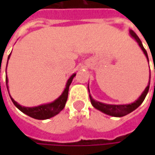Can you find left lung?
<instances>
[{
	"instance_id": "obj_1",
	"label": "left lung",
	"mask_w": 155,
	"mask_h": 155,
	"mask_svg": "<svg viewBox=\"0 0 155 155\" xmlns=\"http://www.w3.org/2000/svg\"><path fill=\"white\" fill-rule=\"evenodd\" d=\"M130 35L131 36L136 40V41L139 43V45H140L142 51H143V53L145 54V56L148 59L149 61V57H148V54H147L146 50L143 48V45H142V42L140 41V39L138 37V35L135 34V32L133 31L132 30H130ZM155 72V71H154ZM150 82H149V84L148 86L146 87V89L144 90V91L143 92V94H141L138 100H137L135 102H134L132 104H104V103H101L99 101H95L94 100L92 99L91 95H90V99H91V102L92 105L94 106L95 109H97L99 110H101V112H103L104 114H109V115H111V116H114V117H122L126 115V114H130L131 113L132 111H134L135 109L140 106V104L143 103V101H144V99L146 97L147 94L149 92V89H150Z\"/></svg>"
}]
</instances>
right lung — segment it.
Segmentation results:
<instances>
[{"instance_id": "add662e5", "label": "right lung", "mask_w": 155, "mask_h": 155, "mask_svg": "<svg viewBox=\"0 0 155 155\" xmlns=\"http://www.w3.org/2000/svg\"><path fill=\"white\" fill-rule=\"evenodd\" d=\"M9 58H10V55L8 56V59ZM74 76H75V74L71 75V78L68 80L65 89H64V92L62 93V94L58 98L57 100H55L54 102L50 103V104H43V105H40V106H37V107H23V106H21L20 104H17L11 96L10 97L12 99L13 104H15V106L18 108L21 112H23L24 114H27L30 117H32V118L36 119V120H46V119L54 116L55 114H59L64 109L65 103L67 101L69 87H70V84H71L72 80H73V78ZM5 82H6V87H7V82H8L7 77L5 78ZM7 90H8V87H7Z\"/></svg>"}]
</instances>
